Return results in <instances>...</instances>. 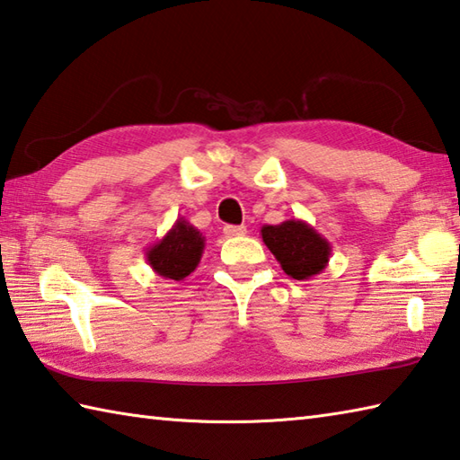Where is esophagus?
Listing matches in <instances>:
<instances>
[{"mask_svg": "<svg viewBox=\"0 0 460 460\" xmlns=\"http://www.w3.org/2000/svg\"><path fill=\"white\" fill-rule=\"evenodd\" d=\"M223 233L227 237H241V235H245L247 229L243 227V225H227V227L223 229Z\"/></svg>", "mask_w": 460, "mask_h": 460, "instance_id": "esophagus-1", "label": "esophagus"}]
</instances>
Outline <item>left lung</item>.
Instances as JSON below:
<instances>
[{"instance_id":"1","label":"left lung","mask_w":460,"mask_h":460,"mask_svg":"<svg viewBox=\"0 0 460 460\" xmlns=\"http://www.w3.org/2000/svg\"><path fill=\"white\" fill-rule=\"evenodd\" d=\"M261 237L283 271L296 281L319 275L329 265L331 243L307 221L289 219L279 225H263Z\"/></svg>"}]
</instances>
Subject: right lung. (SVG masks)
I'll return each instance as SVG.
<instances>
[{
    "label": "right lung",
    "instance_id": "right-lung-1",
    "mask_svg": "<svg viewBox=\"0 0 460 460\" xmlns=\"http://www.w3.org/2000/svg\"><path fill=\"white\" fill-rule=\"evenodd\" d=\"M203 249L205 237L201 231L179 217L164 237L146 249V259L159 277L183 281L199 265Z\"/></svg>",
    "mask_w": 460,
    "mask_h": 460
}]
</instances>
